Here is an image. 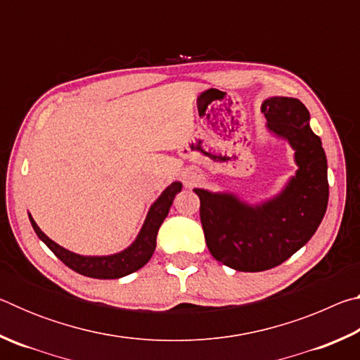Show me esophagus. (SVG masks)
Returning <instances> with one entry per match:
<instances>
[{
    "mask_svg": "<svg viewBox=\"0 0 360 360\" xmlns=\"http://www.w3.org/2000/svg\"><path fill=\"white\" fill-rule=\"evenodd\" d=\"M202 179V173L197 168H188L184 172V182L186 186H195L198 184V181Z\"/></svg>",
    "mask_w": 360,
    "mask_h": 360,
    "instance_id": "34e87169",
    "label": "esophagus"
}]
</instances>
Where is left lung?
<instances>
[{
  "label": "left lung",
  "instance_id": "1",
  "mask_svg": "<svg viewBox=\"0 0 360 360\" xmlns=\"http://www.w3.org/2000/svg\"><path fill=\"white\" fill-rule=\"evenodd\" d=\"M260 109L266 130L294 150L295 174L278 193L257 203L235 192L193 188L210 252L236 271L281 265L311 240L328 202L327 157L309 127L308 109L292 96H270Z\"/></svg>",
  "mask_w": 360,
  "mask_h": 360
}]
</instances>
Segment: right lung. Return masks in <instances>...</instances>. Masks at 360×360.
I'll return each mask as SVG.
<instances>
[{
    "label": "right lung",
    "instance_id": "obj_1",
    "mask_svg": "<svg viewBox=\"0 0 360 360\" xmlns=\"http://www.w3.org/2000/svg\"><path fill=\"white\" fill-rule=\"evenodd\" d=\"M181 182H172V184L160 193V197L150 205L148 214H146L143 227L136 235V238L133 240L131 245L122 249L119 252L108 255H82L72 252L70 249L60 246L56 241L49 238L44 231L38 227V224L34 222V219L30 212L28 217L30 222H32L33 230L36 231V235H38V238L44 243V245L51 249L66 266H70L71 270H75L79 275L89 278L119 279L139 270V268H143L150 260L157 246L158 229H160V225L168 216L169 208H172L173 205V200L176 195L181 192Z\"/></svg>",
    "mask_w": 360,
    "mask_h": 360
}]
</instances>
